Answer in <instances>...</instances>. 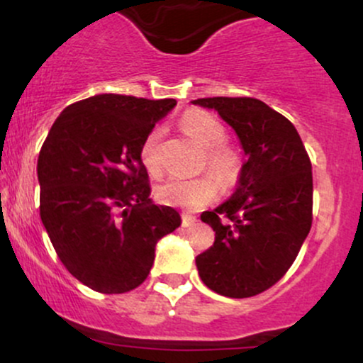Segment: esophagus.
Masks as SVG:
<instances>
[{
  "label": "esophagus",
  "instance_id": "34e87169",
  "mask_svg": "<svg viewBox=\"0 0 363 363\" xmlns=\"http://www.w3.org/2000/svg\"><path fill=\"white\" fill-rule=\"evenodd\" d=\"M194 222L196 218L193 215H187V213L182 215V227H191V225H194Z\"/></svg>",
  "mask_w": 363,
  "mask_h": 363
}]
</instances>
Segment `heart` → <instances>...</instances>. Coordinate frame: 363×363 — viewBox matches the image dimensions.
<instances>
[{
  "label": "heart",
  "instance_id": "1",
  "mask_svg": "<svg viewBox=\"0 0 363 363\" xmlns=\"http://www.w3.org/2000/svg\"><path fill=\"white\" fill-rule=\"evenodd\" d=\"M182 129L201 148L206 150V167L222 186L234 184L239 176V157L234 150L223 147L227 140V131L223 124L213 116L203 111H191L181 121ZM162 138V129L155 128L145 138L140 150V158L150 176H158L162 172L160 158H158V143ZM218 194V186L215 179L203 176L198 179L172 177L155 189V196L162 205L199 210L210 205Z\"/></svg>",
  "mask_w": 363,
  "mask_h": 363
}]
</instances>
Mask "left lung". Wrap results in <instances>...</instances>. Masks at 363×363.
<instances>
[{
  "mask_svg": "<svg viewBox=\"0 0 363 363\" xmlns=\"http://www.w3.org/2000/svg\"><path fill=\"white\" fill-rule=\"evenodd\" d=\"M244 150L235 191L201 220L215 242L196 257L210 290L245 298L289 272L312 225V165L297 129L280 112L251 97H208Z\"/></svg>",
  "mask_w": 363,
  "mask_h": 363,
  "instance_id": "8db88e82",
  "label": "left lung"
}]
</instances>
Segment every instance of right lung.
I'll list each match as a JSON object with an SVG mask.
<instances>
[{
	"label": "right lung",
	"instance_id": "1",
	"mask_svg": "<svg viewBox=\"0 0 363 363\" xmlns=\"http://www.w3.org/2000/svg\"><path fill=\"white\" fill-rule=\"evenodd\" d=\"M174 99L101 94L54 121L40 148V220L65 268L101 294H124L147 280L155 245L181 215L150 199L141 145Z\"/></svg>",
	"mask_w": 363,
	"mask_h": 363
}]
</instances>
